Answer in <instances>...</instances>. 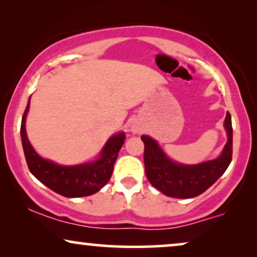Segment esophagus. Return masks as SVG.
<instances>
[{
    "mask_svg": "<svg viewBox=\"0 0 257 257\" xmlns=\"http://www.w3.org/2000/svg\"><path fill=\"white\" fill-rule=\"evenodd\" d=\"M132 131H133V133H139L140 130H138V128H133Z\"/></svg>",
    "mask_w": 257,
    "mask_h": 257,
    "instance_id": "1",
    "label": "esophagus"
}]
</instances>
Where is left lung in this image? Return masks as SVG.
I'll return each mask as SVG.
<instances>
[{"instance_id":"8db88e82","label":"left lung","mask_w":257,"mask_h":257,"mask_svg":"<svg viewBox=\"0 0 257 257\" xmlns=\"http://www.w3.org/2000/svg\"><path fill=\"white\" fill-rule=\"evenodd\" d=\"M223 126L227 143L222 152L215 159L196 165H185L172 160L157 140L150 136H142L145 144V173L153 187L165 195L177 199L195 198L207 191L226 172L231 161L233 127L229 112H227Z\"/></svg>"}]
</instances>
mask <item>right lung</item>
Segmentation results:
<instances>
[{"label": "right lung", "mask_w": 257, "mask_h": 257, "mask_svg": "<svg viewBox=\"0 0 257 257\" xmlns=\"http://www.w3.org/2000/svg\"><path fill=\"white\" fill-rule=\"evenodd\" d=\"M30 107L28 100L21 122V140L29 171L37 180L65 198H80L100 191L110 180L113 165L125 140V133L118 132L107 139L97 159L84 164H56L38 154L28 139L26 120Z\"/></svg>", "instance_id": "add662e5"}]
</instances>
